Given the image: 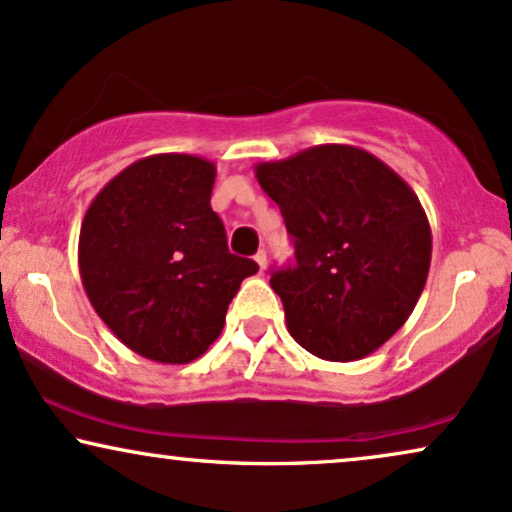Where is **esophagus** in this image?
Returning <instances> with one entry per match:
<instances>
[{
    "mask_svg": "<svg viewBox=\"0 0 512 512\" xmlns=\"http://www.w3.org/2000/svg\"><path fill=\"white\" fill-rule=\"evenodd\" d=\"M254 261L258 263V270H265V268H268V254H265V251H258V254L254 256Z\"/></svg>",
    "mask_w": 512,
    "mask_h": 512,
    "instance_id": "obj_1",
    "label": "esophagus"
}]
</instances>
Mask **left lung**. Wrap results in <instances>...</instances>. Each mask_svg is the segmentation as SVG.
<instances>
[{
  "mask_svg": "<svg viewBox=\"0 0 512 512\" xmlns=\"http://www.w3.org/2000/svg\"><path fill=\"white\" fill-rule=\"evenodd\" d=\"M254 171L296 249V263L270 277L289 334L329 362L371 355L428 280L433 235L416 192L355 145H315Z\"/></svg>",
  "mask_w": 512,
  "mask_h": 512,
  "instance_id": "obj_1",
  "label": "left lung"
}]
</instances>
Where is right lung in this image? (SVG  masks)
Returning <instances> with one entry per match:
<instances>
[{"label": "right lung", "instance_id": "right-lung-1", "mask_svg": "<svg viewBox=\"0 0 512 512\" xmlns=\"http://www.w3.org/2000/svg\"><path fill=\"white\" fill-rule=\"evenodd\" d=\"M216 167L162 152L129 164L86 209L79 275L108 329L136 355L188 364L221 336L225 313L258 265L228 251L211 209Z\"/></svg>", "mask_w": 512, "mask_h": 512}]
</instances>
